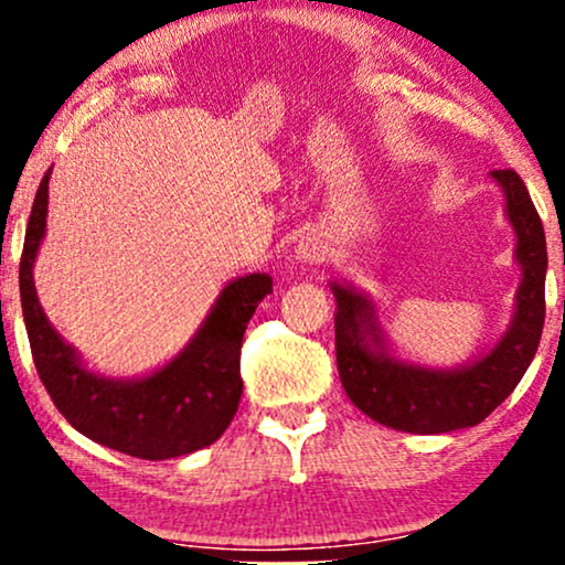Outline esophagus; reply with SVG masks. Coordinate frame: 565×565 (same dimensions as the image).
<instances>
[{
  "instance_id": "34e87169",
  "label": "esophagus",
  "mask_w": 565,
  "mask_h": 565,
  "mask_svg": "<svg viewBox=\"0 0 565 565\" xmlns=\"http://www.w3.org/2000/svg\"><path fill=\"white\" fill-rule=\"evenodd\" d=\"M297 257L302 263H321L327 257V244L316 236H305L300 244H297Z\"/></svg>"
}]
</instances>
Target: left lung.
I'll return each instance as SVG.
<instances>
[{"label":"left lung","instance_id":"8db88e82","mask_svg":"<svg viewBox=\"0 0 565 565\" xmlns=\"http://www.w3.org/2000/svg\"><path fill=\"white\" fill-rule=\"evenodd\" d=\"M502 185L508 217L515 228V257L523 268L515 295V319L499 345L476 364L433 372L401 364L382 348L372 302L359 291L332 284L337 297L334 348L342 387L366 417L393 430L433 436L483 423L515 391L540 348L544 327V274L547 244L540 212L515 170H494Z\"/></svg>","mask_w":565,"mask_h":565}]
</instances>
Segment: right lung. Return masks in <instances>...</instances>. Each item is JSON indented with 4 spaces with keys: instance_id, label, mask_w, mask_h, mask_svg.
<instances>
[{
    "instance_id": "1",
    "label": "right lung",
    "mask_w": 565,
    "mask_h": 565,
    "mask_svg": "<svg viewBox=\"0 0 565 565\" xmlns=\"http://www.w3.org/2000/svg\"><path fill=\"white\" fill-rule=\"evenodd\" d=\"M50 170L39 183L21 255V305L39 380L57 412L82 436L138 459H170L215 444L231 425L242 398L244 329L274 278H236L204 327L172 364L142 380H106L87 372L74 348L50 327L34 289V257L47 228Z\"/></svg>"
}]
</instances>
